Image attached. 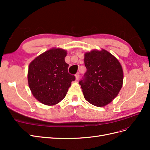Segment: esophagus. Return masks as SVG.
<instances>
[{"label":"esophagus","mask_w":150,"mask_h":150,"mask_svg":"<svg viewBox=\"0 0 150 150\" xmlns=\"http://www.w3.org/2000/svg\"><path fill=\"white\" fill-rule=\"evenodd\" d=\"M79 72H78L76 75H75V77H76V80H78L79 79Z\"/></svg>","instance_id":"esophagus-1"}]
</instances>
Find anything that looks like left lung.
Returning <instances> with one entry per match:
<instances>
[{
  "mask_svg": "<svg viewBox=\"0 0 150 150\" xmlns=\"http://www.w3.org/2000/svg\"><path fill=\"white\" fill-rule=\"evenodd\" d=\"M87 69L79 83L85 99L93 105L103 107L118 94L123 83V71L119 61L105 49H94L84 54Z\"/></svg>",
  "mask_w": 150,
  "mask_h": 150,
  "instance_id": "obj_1",
  "label": "left lung"
}]
</instances>
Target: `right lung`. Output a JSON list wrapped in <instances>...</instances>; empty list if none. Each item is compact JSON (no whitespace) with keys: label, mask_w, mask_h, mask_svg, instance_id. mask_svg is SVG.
I'll list each match as a JSON object with an SVG mask.
<instances>
[{"label":"right lung","mask_w":150,"mask_h":150,"mask_svg":"<svg viewBox=\"0 0 150 150\" xmlns=\"http://www.w3.org/2000/svg\"><path fill=\"white\" fill-rule=\"evenodd\" d=\"M67 51L52 48L40 54L29 66V87L34 98L47 106H54L66 96L75 76L68 73L65 62Z\"/></svg>","instance_id":"right-lung-1"}]
</instances>
